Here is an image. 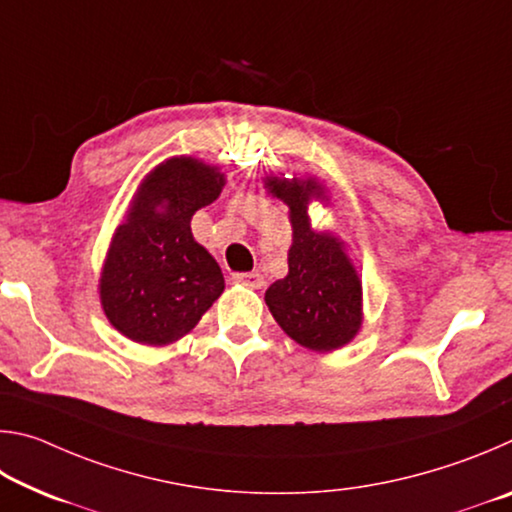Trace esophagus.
I'll return each mask as SVG.
<instances>
[{
    "label": "esophagus",
    "mask_w": 512,
    "mask_h": 512,
    "mask_svg": "<svg viewBox=\"0 0 512 512\" xmlns=\"http://www.w3.org/2000/svg\"><path fill=\"white\" fill-rule=\"evenodd\" d=\"M232 280L244 284V287H250V289H262L264 287V277L259 273H235Z\"/></svg>",
    "instance_id": "esophagus-1"
}]
</instances>
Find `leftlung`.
I'll return each instance as SVG.
<instances>
[{"label":"left lung","instance_id":"1","mask_svg":"<svg viewBox=\"0 0 512 512\" xmlns=\"http://www.w3.org/2000/svg\"><path fill=\"white\" fill-rule=\"evenodd\" d=\"M268 194L289 205L293 244L289 273L266 289V305L284 332L302 348L332 352L359 334L361 280L332 232L311 228L307 207L325 201V187L316 178L266 176Z\"/></svg>","mask_w":512,"mask_h":512}]
</instances>
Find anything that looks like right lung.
<instances>
[{
	"mask_svg": "<svg viewBox=\"0 0 512 512\" xmlns=\"http://www.w3.org/2000/svg\"><path fill=\"white\" fill-rule=\"evenodd\" d=\"M225 185L219 167L169 158L142 180L103 262L99 296L110 325L142 345L192 332L225 289L216 259L192 235V216Z\"/></svg>",
	"mask_w": 512,
	"mask_h": 512,
	"instance_id": "right-lung-1",
	"label": "right lung"
}]
</instances>
